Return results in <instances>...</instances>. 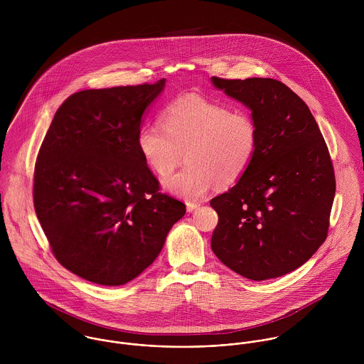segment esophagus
<instances>
[{"label": "esophagus", "mask_w": 364, "mask_h": 364, "mask_svg": "<svg viewBox=\"0 0 364 364\" xmlns=\"http://www.w3.org/2000/svg\"><path fill=\"white\" fill-rule=\"evenodd\" d=\"M200 208V205L199 203H193V202H189V203H186V210L189 211V213H192V211H195L196 208Z\"/></svg>", "instance_id": "1"}]
</instances>
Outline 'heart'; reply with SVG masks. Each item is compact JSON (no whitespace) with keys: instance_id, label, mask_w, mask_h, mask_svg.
Here are the masks:
<instances>
[{"instance_id":"obj_1","label":"heart","mask_w":364,"mask_h":364,"mask_svg":"<svg viewBox=\"0 0 364 364\" xmlns=\"http://www.w3.org/2000/svg\"><path fill=\"white\" fill-rule=\"evenodd\" d=\"M161 124L139 130L137 146L158 176H168L182 161L188 165L165 179L171 195L199 199L217 182H237L252 164L258 149V126L244 110H231L200 95H186L169 105Z\"/></svg>"}]
</instances>
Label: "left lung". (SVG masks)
Instances as JSON below:
<instances>
[{
    "label": "left lung",
    "instance_id": "1",
    "mask_svg": "<svg viewBox=\"0 0 364 364\" xmlns=\"http://www.w3.org/2000/svg\"><path fill=\"white\" fill-rule=\"evenodd\" d=\"M211 82L247 106L258 126L252 164L210 202L218 214L211 250L247 279L280 277L304 264L326 238L335 198L328 147L309 106L283 82L217 77Z\"/></svg>",
    "mask_w": 364,
    "mask_h": 364
}]
</instances>
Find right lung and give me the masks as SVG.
<instances>
[{"mask_svg":"<svg viewBox=\"0 0 364 364\" xmlns=\"http://www.w3.org/2000/svg\"><path fill=\"white\" fill-rule=\"evenodd\" d=\"M156 84L75 92L58 107L35 165L33 203L53 254L74 274L122 286L159 255L186 208L158 192L137 146Z\"/></svg>","mask_w":364,"mask_h":364,"instance_id":"1","label":"right lung"}]
</instances>
